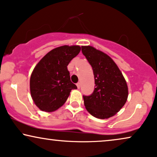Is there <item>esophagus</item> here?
<instances>
[{
    "mask_svg": "<svg viewBox=\"0 0 157 157\" xmlns=\"http://www.w3.org/2000/svg\"><path fill=\"white\" fill-rule=\"evenodd\" d=\"M77 88L80 89V82L77 83Z\"/></svg>",
    "mask_w": 157,
    "mask_h": 157,
    "instance_id": "obj_1",
    "label": "esophagus"
}]
</instances>
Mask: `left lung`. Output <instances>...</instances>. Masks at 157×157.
I'll return each mask as SVG.
<instances>
[{
  "instance_id": "left-lung-1",
  "label": "left lung",
  "mask_w": 157,
  "mask_h": 157,
  "mask_svg": "<svg viewBox=\"0 0 157 157\" xmlns=\"http://www.w3.org/2000/svg\"><path fill=\"white\" fill-rule=\"evenodd\" d=\"M82 52L93 68L95 89L90 96H83L87 111L95 117L108 119L125 104L128 88L122 73L113 59L90 45L82 46Z\"/></svg>"
}]
</instances>
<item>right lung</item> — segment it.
Returning a JSON list of instances; mask_svg holds the SVG:
<instances>
[{
    "label": "right lung",
    "mask_w": 157,
    "mask_h": 157,
    "mask_svg": "<svg viewBox=\"0 0 157 157\" xmlns=\"http://www.w3.org/2000/svg\"><path fill=\"white\" fill-rule=\"evenodd\" d=\"M79 45H62L49 51L33 69L29 81L32 98L41 111L52 112L62 106L77 86L70 80L69 63L78 55Z\"/></svg>",
    "instance_id": "right-lung-1"
}]
</instances>
